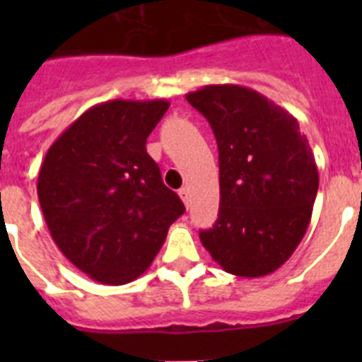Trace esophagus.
Wrapping results in <instances>:
<instances>
[{"label": "esophagus", "instance_id": "esophagus-1", "mask_svg": "<svg viewBox=\"0 0 362 362\" xmlns=\"http://www.w3.org/2000/svg\"><path fill=\"white\" fill-rule=\"evenodd\" d=\"M179 196H181V199H183V203L187 204V206L190 204V190H188L187 187H183L179 190Z\"/></svg>", "mask_w": 362, "mask_h": 362}]
</instances>
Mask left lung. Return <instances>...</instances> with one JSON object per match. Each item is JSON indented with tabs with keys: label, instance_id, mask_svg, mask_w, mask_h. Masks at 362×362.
<instances>
[{
	"label": "left lung",
	"instance_id": "1",
	"mask_svg": "<svg viewBox=\"0 0 362 362\" xmlns=\"http://www.w3.org/2000/svg\"><path fill=\"white\" fill-rule=\"evenodd\" d=\"M219 148V214L199 232L216 263L239 277L276 272L305 238L319 172L296 117L241 85L188 92Z\"/></svg>",
	"mask_w": 362,
	"mask_h": 362
}]
</instances>
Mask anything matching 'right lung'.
I'll use <instances>...</instances> for the list:
<instances>
[{"instance_id": "right-lung-1", "label": "right lung", "mask_w": 362, "mask_h": 362, "mask_svg": "<svg viewBox=\"0 0 362 362\" xmlns=\"http://www.w3.org/2000/svg\"><path fill=\"white\" fill-rule=\"evenodd\" d=\"M170 103L112 99L83 112L57 137L37 175V197L54 243L90 279H137L185 212L146 152V137Z\"/></svg>"}]
</instances>
